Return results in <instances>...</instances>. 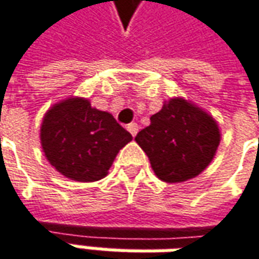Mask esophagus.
I'll use <instances>...</instances> for the list:
<instances>
[{"instance_id":"1","label":"esophagus","mask_w":259,"mask_h":259,"mask_svg":"<svg viewBox=\"0 0 259 259\" xmlns=\"http://www.w3.org/2000/svg\"><path fill=\"white\" fill-rule=\"evenodd\" d=\"M127 130L130 132V135L135 138L136 135H138V132H139V126L136 124V123H130V124H127Z\"/></svg>"}]
</instances>
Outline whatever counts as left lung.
Instances as JSON below:
<instances>
[{"label": "left lung", "mask_w": 259, "mask_h": 259, "mask_svg": "<svg viewBox=\"0 0 259 259\" xmlns=\"http://www.w3.org/2000/svg\"><path fill=\"white\" fill-rule=\"evenodd\" d=\"M217 121L183 99H170L135 140L153 172L167 183L185 182L201 174L219 145Z\"/></svg>", "instance_id": "1"}]
</instances>
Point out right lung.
Returning a JSON list of instances; mask_svg holds the SVG:
<instances>
[{
    "label": "right lung",
    "instance_id": "1",
    "mask_svg": "<svg viewBox=\"0 0 259 259\" xmlns=\"http://www.w3.org/2000/svg\"><path fill=\"white\" fill-rule=\"evenodd\" d=\"M40 136L50 163L78 182L104 178L119 150L132 140L110 113L78 97L57 103L46 113Z\"/></svg>",
    "mask_w": 259,
    "mask_h": 259
}]
</instances>
